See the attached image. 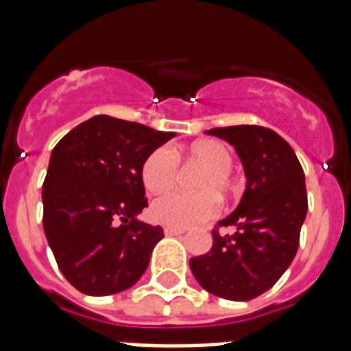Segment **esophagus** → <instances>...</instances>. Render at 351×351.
Here are the masks:
<instances>
[{
    "label": "esophagus",
    "instance_id": "esophagus-1",
    "mask_svg": "<svg viewBox=\"0 0 351 351\" xmlns=\"http://www.w3.org/2000/svg\"><path fill=\"white\" fill-rule=\"evenodd\" d=\"M164 233L169 237H178V234L186 233V228H173V226H165Z\"/></svg>",
    "mask_w": 351,
    "mask_h": 351
}]
</instances>
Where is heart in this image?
I'll list each match as a JSON object with an SVG mask.
<instances>
[{"instance_id": "1", "label": "heart", "mask_w": 351, "mask_h": 351, "mask_svg": "<svg viewBox=\"0 0 351 351\" xmlns=\"http://www.w3.org/2000/svg\"><path fill=\"white\" fill-rule=\"evenodd\" d=\"M178 162L202 165L193 178L195 193H169L154 200L151 219L173 228H191L213 219L219 200H228L239 193V180L231 171L233 156L220 140L204 138L186 147H156L145 156L140 169L143 187L153 195L169 191L178 176Z\"/></svg>"}]
</instances>
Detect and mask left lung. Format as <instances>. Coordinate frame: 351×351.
<instances>
[{
    "label": "left lung",
    "mask_w": 351,
    "mask_h": 351,
    "mask_svg": "<svg viewBox=\"0 0 351 351\" xmlns=\"http://www.w3.org/2000/svg\"><path fill=\"white\" fill-rule=\"evenodd\" d=\"M208 134L234 145L244 165V197L211 231L213 247L189 261L198 284L228 300H251L275 286L299 250L308 211L304 171L293 149L261 125L209 129ZM235 226L220 235L219 227Z\"/></svg>",
    "instance_id": "8db88e82"
}]
</instances>
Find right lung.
<instances>
[{"mask_svg": "<svg viewBox=\"0 0 351 351\" xmlns=\"http://www.w3.org/2000/svg\"><path fill=\"white\" fill-rule=\"evenodd\" d=\"M173 136L98 114L52 149L41 191L43 230L60 271L82 293H120L147 269L164 230L136 220L147 208L140 169Z\"/></svg>", "mask_w": 351, "mask_h": 351, "instance_id": "add662e5", "label": "right lung"}]
</instances>
